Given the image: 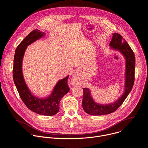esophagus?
Masks as SVG:
<instances>
[{
	"label": "esophagus",
	"mask_w": 148,
	"mask_h": 148,
	"mask_svg": "<svg viewBox=\"0 0 148 148\" xmlns=\"http://www.w3.org/2000/svg\"><path fill=\"white\" fill-rule=\"evenodd\" d=\"M71 84H73V86H76V85H78V78H77V77L75 76V75H73L72 79H71Z\"/></svg>",
	"instance_id": "obj_1"
}]
</instances>
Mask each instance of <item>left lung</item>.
<instances>
[{
  "instance_id": "left-lung-1",
  "label": "left lung",
  "mask_w": 148,
  "mask_h": 148,
  "mask_svg": "<svg viewBox=\"0 0 148 148\" xmlns=\"http://www.w3.org/2000/svg\"><path fill=\"white\" fill-rule=\"evenodd\" d=\"M110 45L111 48L120 51L126 59L125 90L122 95L115 102L108 105L96 103L90 95L88 88H82V108L86 113L92 115H103L115 111L122 104L133 87L135 81V57L134 51L122 37L118 33H114Z\"/></svg>"
}]
</instances>
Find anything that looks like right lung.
<instances>
[{"mask_svg":"<svg viewBox=\"0 0 148 148\" xmlns=\"http://www.w3.org/2000/svg\"><path fill=\"white\" fill-rule=\"evenodd\" d=\"M43 35L44 33L39 30H34L18 45L14 56L13 77L21 99L29 110L40 115L53 116L59 111L61 99L70 91L67 84L69 76L58 82L49 97L46 99H38L31 94L25 82L22 70L23 57L27 46Z\"/></svg>","mask_w":148,"mask_h":148,"instance_id":"1","label":"right lung"}]
</instances>
